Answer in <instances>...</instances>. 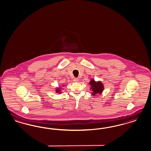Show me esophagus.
Masks as SVG:
<instances>
[{
  "label": "esophagus",
  "instance_id": "34e87169",
  "mask_svg": "<svg viewBox=\"0 0 151 151\" xmlns=\"http://www.w3.org/2000/svg\"><path fill=\"white\" fill-rule=\"evenodd\" d=\"M78 81H79V80H78V78H75L73 79V81L74 82H78Z\"/></svg>",
  "mask_w": 151,
  "mask_h": 151
}]
</instances>
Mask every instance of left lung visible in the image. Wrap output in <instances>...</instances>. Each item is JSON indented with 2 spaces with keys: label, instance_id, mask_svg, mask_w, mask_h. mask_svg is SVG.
I'll use <instances>...</instances> for the list:
<instances>
[{
  "label": "left lung",
  "instance_id": "1",
  "mask_svg": "<svg viewBox=\"0 0 151 151\" xmlns=\"http://www.w3.org/2000/svg\"><path fill=\"white\" fill-rule=\"evenodd\" d=\"M89 84L91 85L90 88L92 90L93 95L95 96L96 94H101L104 90V85L101 81H95L94 79H92Z\"/></svg>",
  "mask_w": 151,
  "mask_h": 151
}]
</instances>
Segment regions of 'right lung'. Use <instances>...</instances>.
I'll use <instances>...</instances> for the list:
<instances>
[{
    "instance_id": "right-lung-1",
    "label": "right lung",
    "mask_w": 151,
    "mask_h": 151,
    "mask_svg": "<svg viewBox=\"0 0 151 151\" xmlns=\"http://www.w3.org/2000/svg\"><path fill=\"white\" fill-rule=\"evenodd\" d=\"M56 92L58 93L59 94H60L61 93V88H56Z\"/></svg>"
}]
</instances>
